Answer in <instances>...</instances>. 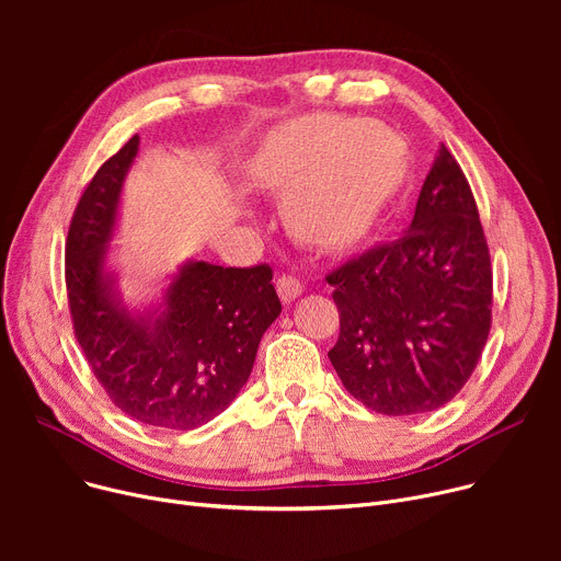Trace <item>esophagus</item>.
Segmentation results:
<instances>
[{
  "mask_svg": "<svg viewBox=\"0 0 561 561\" xmlns=\"http://www.w3.org/2000/svg\"><path fill=\"white\" fill-rule=\"evenodd\" d=\"M277 293H279L282 302H293L302 293V284H300V279H296L293 275H279L277 277Z\"/></svg>",
  "mask_w": 561,
  "mask_h": 561,
  "instance_id": "obj_1",
  "label": "esophagus"
}]
</instances>
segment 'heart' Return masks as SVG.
Listing matches in <instances>:
<instances>
[{
    "label": "heart",
    "instance_id": "obj_1",
    "mask_svg": "<svg viewBox=\"0 0 561 561\" xmlns=\"http://www.w3.org/2000/svg\"><path fill=\"white\" fill-rule=\"evenodd\" d=\"M404 140L379 123L318 111L282 123L248 163L250 184L284 199L290 233L320 250L362 243L402 188Z\"/></svg>",
    "mask_w": 561,
    "mask_h": 561
}]
</instances>
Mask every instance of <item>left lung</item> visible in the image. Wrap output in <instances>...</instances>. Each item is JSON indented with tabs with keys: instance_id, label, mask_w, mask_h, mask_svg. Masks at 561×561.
<instances>
[{
	"instance_id": "8db88e82",
	"label": "left lung",
	"mask_w": 561,
	"mask_h": 561,
	"mask_svg": "<svg viewBox=\"0 0 561 561\" xmlns=\"http://www.w3.org/2000/svg\"><path fill=\"white\" fill-rule=\"evenodd\" d=\"M325 279L341 322L328 357L350 396L411 416L463 389L491 330L493 273L473 191L446 145L400 239Z\"/></svg>"
}]
</instances>
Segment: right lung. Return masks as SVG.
Wrapping results in <instances>:
<instances>
[{"instance_id": "add662e5", "label": "right lung", "mask_w": 561, "mask_h": 561, "mask_svg": "<svg viewBox=\"0 0 561 561\" xmlns=\"http://www.w3.org/2000/svg\"><path fill=\"white\" fill-rule=\"evenodd\" d=\"M138 136L100 165L81 193L66 241V288L75 336L111 402L165 430L216 419L248 381L263 332L279 316L273 268L195 261L170 284L159 316L134 318L104 275L125 174Z\"/></svg>"}]
</instances>
